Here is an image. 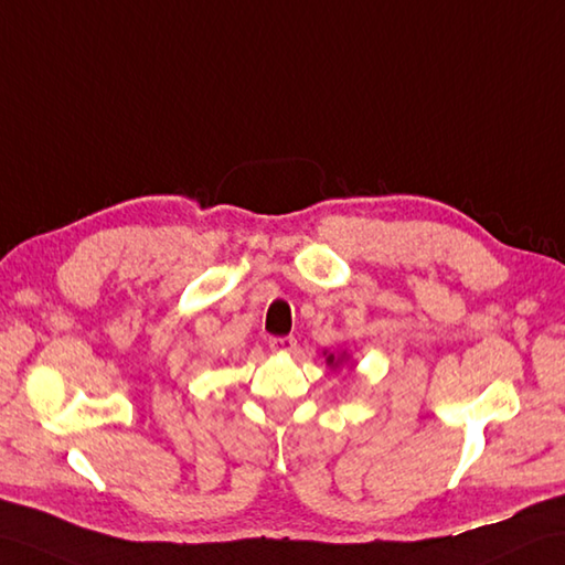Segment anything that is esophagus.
Masks as SVG:
<instances>
[{
  "label": "esophagus",
  "instance_id": "34e87169",
  "mask_svg": "<svg viewBox=\"0 0 565 565\" xmlns=\"http://www.w3.org/2000/svg\"><path fill=\"white\" fill-rule=\"evenodd\" d=\"M269 349L279 351V353H291V351H296V337H271Z\"/></svg>",
  "mask_w": 565,
  "mask_h": 565
}]
</instances>
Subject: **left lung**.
<instances>
[{"label": "left lung", "instance_id": "1", "mask_svg": "<svg viewBox=\"0 0 565 565\" xmlns=\"http://www.w3.org/2000/svg\"><path fill=\"white\" fill-rule=\"evenodd\" d=\"M327 361H330V363H334V356H330V359H327ZM334 365H339V359H337V363Z\"/></svg>", "mask_w": 565, "mask_h": 565}]
</instances>
